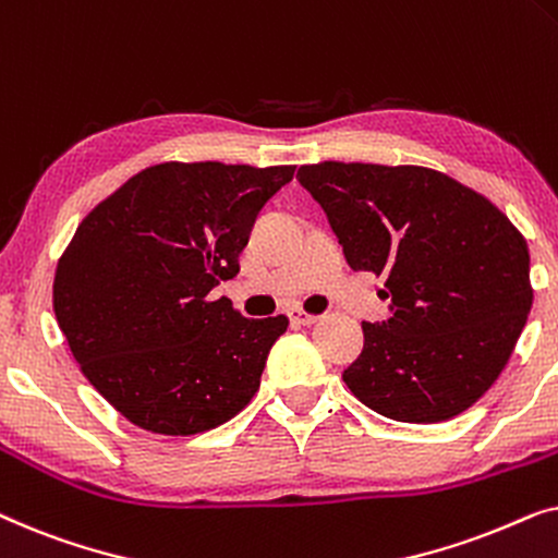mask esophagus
<instances>
[{"label":"esophagus","mask_w":558,"mask_h":558,"mask_svg":"<svg viewBox=\"0 0 558 558\" xmlns=\"http://www.w3.org/2000/svg\"><path fill=\"white\" fill-rule=\"evenodd\" d=\"M289 319H292L294 325H315L319 317L312 315V312H304V310H292L289 312Z\"/></svg>","instance_id":"esophagus-1"}]
</instances>
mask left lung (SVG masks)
<instances>
[{"instance_id": "8db88e82", "label": "left lung", "mask_w": 558, "mask_h": 558, "mask_svg": "<svg viewBox=\"0 0 558 558\" xmlns=\"http://www.w3.org/2000/svg\"><path fill=\"white\" fill-rule=\"evenodd\" d=\"M323 205L348 264L386 277L393 315L363 323L342 373L380 416L447 422L510 361L533 304L521 231L485 195L416 165L319 162L296 172Z\"/></svg>"}]
</instances>
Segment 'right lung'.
Here are the masks:
<instances>
[{
    "mask_svg": "<svg viewBox=\"0 0 558 558\" xmlns=\"http://www.w3.org/2000/svg\"><path fill=\"white\" fill-rule=\"evenodd\" d=\"M292 178V165L165 162L81 220L52 310L83 376L132 424L190 437L254 399L289 319H248L210 292L239 274L258 210Z\"/></svg>",
    "mask_w": 558,
    "mask_h": 558,
    "instance_id": "obj_1",
    "label": "right lung"
}]
</instances>
